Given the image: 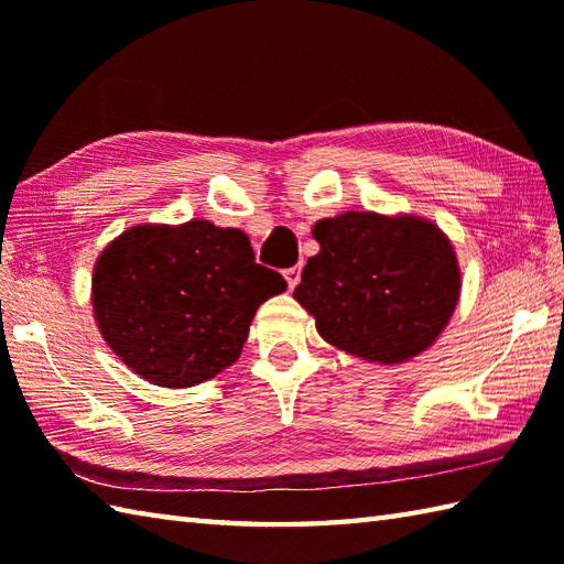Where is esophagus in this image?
<instances>
[{"instance_id": "esophagus-1", "label": "esophagus", "mask_w": 564, "mask_h": 564, "mask_svg": "<svg viewBox=\"0 0 564 564\" xmlns=\"http://www.w3.org/2000/svg\"><path fill=\"white\" fill-rule=\"evenodd\" d=\"M283 275H285V281H289V289H295V285L301 283V263H297V267L285 269Z\"/></svg>"}]
</instances>
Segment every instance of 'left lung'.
Wrapping results in <instances>:
<instances>
[{
	"label": "left lung",
	"instance_id": "8db88e82",
	"mask_svg": "<svg viewBox=\"0 0 564 564\" xmlns=\"http://www.w3.org/2000/svg\"><path fill=\"white\" fill-rule=\"evenodd\" d=\"M295 301L337 349L380 364H402L434 344L460 293L453 247L419 218L344 213L313 227Z\"/></svg>",
	"mask_w": 564,
	"mask_h": 564
}]
</instances>
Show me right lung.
Masks as SVG:
<instances>
[{
	"mask_svg": "<svg viewBox=\"0 0 564 564\" xmlns=\"http://www.w3.org/2000/svg\"><path fill=\"white\" fill-rule=\"evenodd\" d=\"M285 291L242 230L191 220L138 225L104 249L94 317L116 356L162 388H191L235 364L257 307Z\"/></svg>",
	"mask_w": 564,
	"mask_h": 564,
	"instance_id": "obj_1",
	"label": "right lung"
}]
</instances>
